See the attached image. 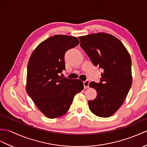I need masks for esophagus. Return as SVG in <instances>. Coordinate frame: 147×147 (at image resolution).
Here are the masks:
<instances>
[{
  "mask_svg": "<svg viewBox=\"0 0 147 147\" xmlns=\"http://www.w3.org/2000/svg\"><path fill=\"white\" fill-rule=\"evenodd\" d=\"M89 84H90V80H86V81L83 82L84 88H85V89H87V88H89Z\"/></svg>",
  "mask_w": 147,
  "mask_h": 147,
  "instance_id": "obj_1",
  "label": "esophagus"
}]
</instances>
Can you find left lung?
<instances>
[{"label":"left lung","mask_w":147,"mask_h":147,"mask_svg":"<svg viewBox=\"0 0 147 147\" xmlns=\"http://www.w3.org/2000/svg\"><path fill=\"white\" fill-rule=\"evenodd\" d=\"M78 38L92 63L103 71L98 83H90L97 91L96 98L88 101L90 110L98 117H111L120 108L131 86L130 56L120 40L112 35L97 33Z\"/></svg>","instance_id":"8db88e82"}]
</instances>
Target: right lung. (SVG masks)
Returning <instances> with one entry per match:
<instances>
[{
    "mask_svg": "<svg viewBox=\"0 0 147 147\" xmlns=\"http://www.w3.org/2000/svg\"><path fill=\"white\" fill-rule=\"evenodd\" d=\"M79 43L76 37L56 35L40 43L30 57L27 93L47 118H56L65 114L75 95L84 89L81 80L59 76L66 69V52Z\"/></svg>",
    "mask_w": 147,
    "mask_h": 147,
    "instance_id": "1",
    "label": "right lung"
}]
</instances>
